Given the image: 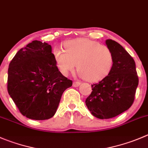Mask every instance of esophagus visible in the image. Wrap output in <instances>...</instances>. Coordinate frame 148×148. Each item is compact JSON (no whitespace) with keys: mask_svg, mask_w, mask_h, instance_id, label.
<instances>
[{"mask_svg":"<svg viewBox=\"0 0 148 148\" xmlns=\"http://www.w3.org/2000/svg\"><path fill=\"white\" fill-rule=\"evenodd\" d=\"M80 84H81V83H80L79 82H73V86L75 87H77L80 85Z\"/></svg>","mask_w":148,"mask_h":148,"instance_id":"obj_1","label":"esophagus"}]
</instances>
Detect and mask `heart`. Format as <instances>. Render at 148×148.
<instances>
[{"mask_svg":"<svg viewBox=\"0 0 148 148\" xmlns=\"http://www.w3.org/2000/svg\"><path fill=\"white\" fill-rule=\"evenodd\" d=\"M65 50L55 48L53 57L58 69L64 75L77 67L81 78L97 82L107 77L114 64V55L108 47L86 38L69 40L64 44Z\"/></svg>","mask_w":148,"mask_h":148,"instance_id":"b5f03b06","label":"heart"}]
</instances>
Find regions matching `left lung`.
Here are the masks:
<instances>
[{
    "label": "left lung",
    "mask_w": 148,
    "mask_h": 148,
    "mask_svg": "<svg viewBox=\"0 0 148 148\" xmlns=\"http://www.w3.org/2000/svg\"><path fill=\"white\" fill-rule=\"evenodd\" d=\"M106 44L114 55L113 67L107 77L92 84V91L85 100L90 113L100 119L113 118L128 110L139 83L132 57L116 41L106 40Z\"/></svg>",
    "instance_id": "1"
}]
</instances>
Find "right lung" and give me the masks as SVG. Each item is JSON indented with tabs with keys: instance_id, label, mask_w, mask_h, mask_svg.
<instances>
[{
	"instance_id": "obj_1",
	"label": "right lung",
	"mask_w": 148,
	"mask_h": 148,
	"mask_svg": "<svg viewBox=\"0 0 148 148\" xmlns=\"http://www.w3.org/2000/svg\"><path fill=\"white\" fill-rule=\"evenodd\" d=\"M72 85L59 71L51 45L34 40L10 62L8 92L23 116L45 120L55 115L63 92Z\"/></svg>"
}]
</instances>
